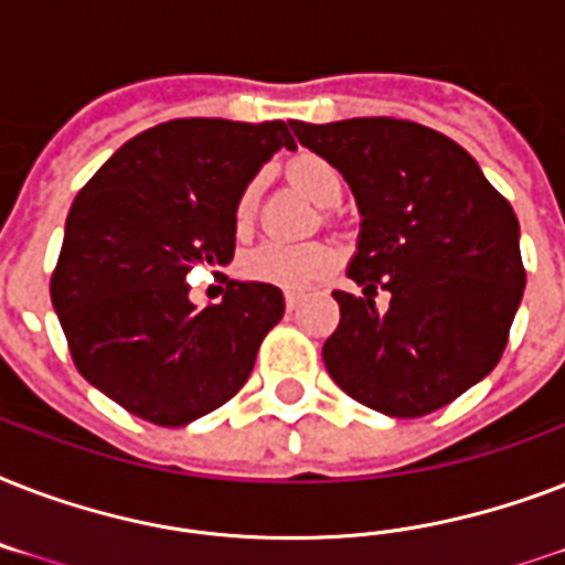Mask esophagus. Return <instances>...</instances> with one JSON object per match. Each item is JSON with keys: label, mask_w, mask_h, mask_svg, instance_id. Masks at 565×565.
I'll return each instance as SVG.
<instances>
[{"label": "esophagus", "mask_w": 565, "mask_h": 565, "mask_svg": "<svg viewBox=\"0 0 565 565\" xmlns=\"http://www.w3.org/2000/svg\"><path fill=\"white\" fill-rule=\"evenodd\" d=\"M305 301V296L301 292H284V305H287V310H299V305Z\"/></svg>", "instance_id": "esophagus-1"}]
</instances>
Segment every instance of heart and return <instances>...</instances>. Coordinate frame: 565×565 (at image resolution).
Listing matches in <instances>:
<instances>
[{"mask_svg": "<svg viewBox=\"0 0 565 565\" xmlns=\"http://www.w3.org/2000/svg\"><path fill=\"white\" fill-rule=\"evenodd\" d=\"M287 179L308 193L317 204H337L343 199V175L334 163L319 158V154H296L287 163ZM257 195H260V181L252 179L246 188L237 193L234 202V228H252L257 213ZM337 252L328 243H257L246 248L239 257V275L246 281L278 287V290H308L313 284L326 281L334 273Z\"/></svg>", "mask_w": 565, "mask_h": 565, "instance_id": "1", "label": "heart"}]
</instances>
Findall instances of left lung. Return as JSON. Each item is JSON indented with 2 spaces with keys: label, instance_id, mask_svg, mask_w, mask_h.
Listing matches in <instances>:
<instances>
[{
  "label": "left lung",
  "instance_id": "8db88e82",
  "mask_svg": "<svg viewBox=\"0 0 565 565\" xmlns=\"http://www.w3.org/2000/svg\"><path fill=\"white\" fill-rule=\"evenodd\" d=\"M310 152L343 172L363 213L328 375L372 411L416 419L495 370L525 292L519 220L463 146L411 119H290ZM377 289L391 292L374 308Z\"/></svg>",
  "mask_w": 565,
  "mask_h": 565
}]
</instances>
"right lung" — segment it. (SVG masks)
Segmentation results:
<instances>
[{
	"instance_id": "obj_1",
	"label": "right lung",
	"mask_w": 565,
	"mask_h": 565,
	"mask_svg": "<svg viewBox=\"0 0 565 565\" xmlns=\"http://www.w3.org/2000/svg\"><path fill=\"white\" fill-rule=\"evenodd\" d=\"M290 128L170 119L131 137L75 195L49 281L75 370L140 419L181 428L246 384L284 317L266 284L195 310L188 275L234 257V202Z\"/></svg>"
}]
</instances>
